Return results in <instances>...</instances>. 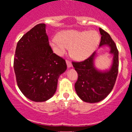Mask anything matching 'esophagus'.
Listing matches in <instances>:
<instances>
[{"label":"esophagus","mask_w":132,"mask_h":132,"mask_svg":"<svg viewBox=\"0 0 132 132\" xmlns=\"http://www.w3.org/2000/svg\"><path fill=\"white\" fill-rule=\"evenodd\" d=\"M66 64H67L68 68L72 67V62H71V61H70V60H66Z\"/></svg>","instance_id":"34e87169"}]
</instances>
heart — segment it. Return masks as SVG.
Here are the masks:
<instances>
[{
	"label": "heart",
	"instance_id": "1",
	"mask_svg": "<svg viewBox=\"0 0 132 132\" xmlns=\"http://www.w3.org/2000/svg\"><path fill=\"white\" fill-rule=\"evenodd\" d=\"M100 37L94 30H66L54 37L50 45L56 54L62 55L67 47H70V55L76 60L87 59L96 50Z\"/></svg>",
	"mask_w": 132,
	"mask_h": 132
}]
</instances>
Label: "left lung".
I'll use <instances>...</instances> for the list:
<instances>
[{
  "label": "left lung",
  "mask_w": 132,
  "mask_h": 132,
  "mask_svg": "<svg viewBox=\"0 0 132 132\" xmlns=\"http://www.w3.org/2000/svg\"><path fill=\"white\" fill-rule=\"evenodd\" d=\"M101 41L100 47L104 45L111 47L110 53L113 55V64L109 70L100 72L95 68L94 52L88 59L81 62H72V64L78 74L75 84L77 95L83 101L88 103L100 102L111 92L116 82L119 72V51L110 35L100 28Z\"/></svg>",
  "instance_id": "left-lung-1"
}]
</instances>
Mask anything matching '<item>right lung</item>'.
I'll use <instances>...</instances> for the list:
<instances>
[{
  "mask_svg": "<svg viewBox=\"0 0 132 132\" xmlns=\"http://www.w3.org/2000/svg\"><path fill=\"white\" fill-rule=\"evenodd\" d=\"M13 68L18 87L27 98L42 102L54 95L67 66L64 59L53 53L44 23L34 26L19 40Z\"/></svg>",
  "mask_w": 132,
  "mask_h": 132,
  "instance_id": "1",
  "label": "right lung"
}]
</instances>
